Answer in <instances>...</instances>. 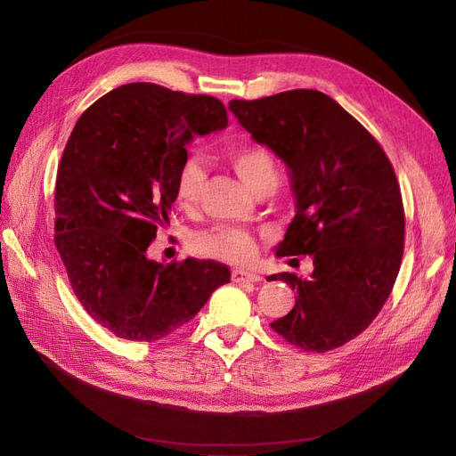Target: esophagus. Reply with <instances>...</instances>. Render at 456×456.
<instances>
[{
  "label": "esophagus",
  "mask_w": 456,
  "mask_h": 456,
  "mask_svg": "<svg viewBox=\"0 0 456 456\" xmlns=\"http://www.w3.org/2000/svg\"><path fill=\"white\" fill-rule=\"evenodd\" d=\"M231 277H232L234 283H255V281H261L263 280L259 273L246 272V270H232Z\"/></svg>",
  "instance_id": "obj_1"
}]
</instances>
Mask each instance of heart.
Here are the masks:
<instances>
[{
	"label": "heart",
	"instance_id": "obj_1",
	"mask_svg": "<svg viewBox=\"0 0 456 456\" xmlns=\"http://www.w3.org/2000/svg\"><path fill=\"white\" fill-rule=\"evenodd\" d=\"M225 158L246 186L255 193L272 191L277 186V181H280V167H277L273 154L259 143L231 145L225 149ZM203 186L205 167L201 160L195 156L186 158L179 171H176V203L186 210L193 208L200 201ZM191 246L200 255L231 263H248L256 251L255 236L248 229L234 225H216L212 229L195 232Z\"/></svg>",
	"mask_w": 456,
	"mask_h": 456
}]
</instances>
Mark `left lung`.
<instances>
[{
	"instance_id": "obj_1",
	"label": "left lung",
	"mask_w": 456,
	"mask_h": 456,
	"mask_svg": "<svg viewBox=\"0 0 456 456\" xmlns=\"http://www.w3.org/2000/svg\"><path fill=\"white\" fill-rule=\"evenodd\" d=\"M229 110L290 169L296 216L277 256L311 255V277L273 273L296 304L270 326L304 352L358 338L379 316L404 251V207L395 169L372 134L328 94L292 89Z\"/></svg>"
}]
</instances>
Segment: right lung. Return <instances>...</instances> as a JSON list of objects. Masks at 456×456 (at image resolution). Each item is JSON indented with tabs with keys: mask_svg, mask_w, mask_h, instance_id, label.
<instances>
[{
	"mask_svg": "<svg viewBox=\"0 0 456 456\" xmlns=\"http://www.w3.org/2000/svg\"><path fill=\"white\" fill-rule=\"evenodd\" d=\"M225 125L217 98L143 82L106 93L77 118L57 169L53 242L76 298L117 338L166 339L229 283L222 263L147 259L169 222L186 145Z\"/></svg>",
	"mask_w": 456,
	"mask_h": 456,
	"instance_id": "add662e5",
	"label": "right lung"
}]
</instances>
